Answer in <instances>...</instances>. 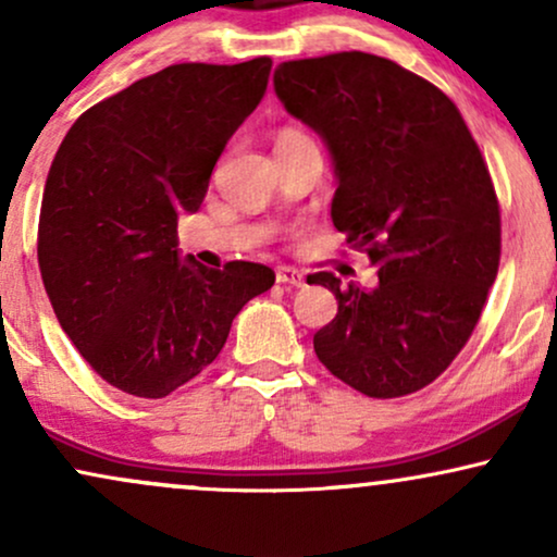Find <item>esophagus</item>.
<instances>
[{"instance_id": "1", "label": "esophagus", "mask_w": 557, "mask_h": 557, "mask_svg": "<svg viewBox=\"0 0 557 557\" xmlns=\"http://www.w3.org/2000/svg\"><path fill=\"white\" fill-rule=\"evenodd\" d=\"M277 283L280 285H290V287H304L306 277H304V272L293 270V267H280V270H277Z\"/></svg>"}]
</instances>
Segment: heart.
<instances>
[{
  "label": "heart",
  "mask_w": 557,
  "mask_h": 557,
  "mask_svg": "<svg viewBox=\"0 0 557 557\" xmlns=\"http://www.w3.org/2000/svg\"><path fill=\"white\" fill-rule=\"evenodd\" d=\"M298 140H311V138L306 136L304 131H298V127H283V131L277 133V146L298 144Z\"/></svg>",
  "instance_id": "heart-1"
}]
</instances>
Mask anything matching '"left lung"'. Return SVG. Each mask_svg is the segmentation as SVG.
<instances>
[{
	"label": "left lung",
	"instance_id": "left-lung-1",
	"mask_svg": "<svg viewBox=\"0 0 557 557\" xmlns=\"http://www.w3.org/2000/svg\"><path fill=\"white\" fill-rule=\"evenodd\" d=\"M274 91L335 162L332 225L376 267L363 290L332 272L319 361L369 398H400L450 367L500 264V207L487 162L447 96L393 60L337 52L283 62Z\"/></svg>",
	"mask_w": 557,
	"mask_h": 557
}]
</instances>
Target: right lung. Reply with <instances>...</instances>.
I'll return each instance as SVG.
<instances>
[{"instance_id":"1","label":"right lung","mask_w":557,"mask_h":557,"mask_svg":"<svg viewBox=\"0 0 557 557\" xmlns=\"http://www.w3.org/2000/svg\"><path fill=\"white\" fill-rule=\"evenodd\" d=\"M270 70V57L170 65L83 112L57 149L38 220L44 287L83 359L127 395L164 398L201 374L274 285L264 264L207 270L177 253V216L198 212Z\"/></svg>"}]
</instances>
